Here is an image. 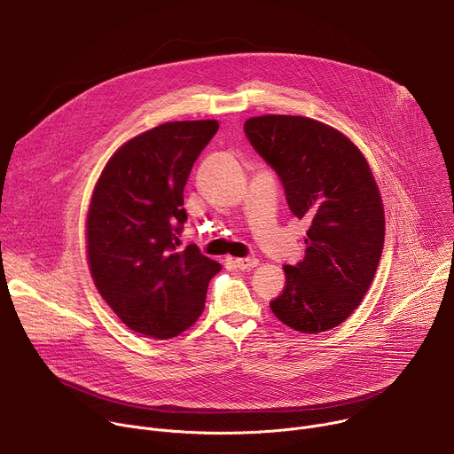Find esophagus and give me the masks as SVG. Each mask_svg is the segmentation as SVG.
<instances>
[{
    "mask_svg": "<svg viewBox=\"0 0 454 454\" xmlns=\"http://www.w3.org/2000/svg\"><path fill=\"white\" fill-rule=\"evenodd\" d=\"M235 266L239 268V270H253V268H256L258 266V261L254 256H244V258H235Z\"/></svg>",
    "mask_w": 454,
    "mask_h": 454,
    "instance_id": "esophagus-1",
    "label": "esophagus"
}]
</instances>
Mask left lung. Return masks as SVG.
<instances>
[{
  "mask_svg": "<svg viewBox=\"0 0 454 454\" xmlns=\"http://www.w3.org/2000/svg\"><path fill=\"white\" fill-rule=\"evenodd\" d=\"M244 133L278 174L289 210L310 221L303 261L284 266L271 310L303 334L334 329L361 303L382 253L384 208L368 161L338 129L307 116H253Z\"/></svg>",
  "mask_w": 454,
  "mask_h": 454,
  "instance_id": "8db88e82",
  "label": "left lung"
}]
</instances>
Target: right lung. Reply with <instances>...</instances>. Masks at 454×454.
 Returning <instances> with one entry per match:
<instances>
[{"label":"right lung","instance_id":"obj_1","mask_svg":"<svg viewBox=\"0 0 454 454\" xmlns=\"http://www.w3.org/2000/svg\"><path fill=\"white\" fill-rule=\"evenodd\" d=\"M217 120L167 121L125 142L104 167L88 210L93 282L125 325L168 340L201 316L221 264L196 244L177 251L183 188Z\"/></svg>","mask_w":454,"mask_h":454}]
</instances>
